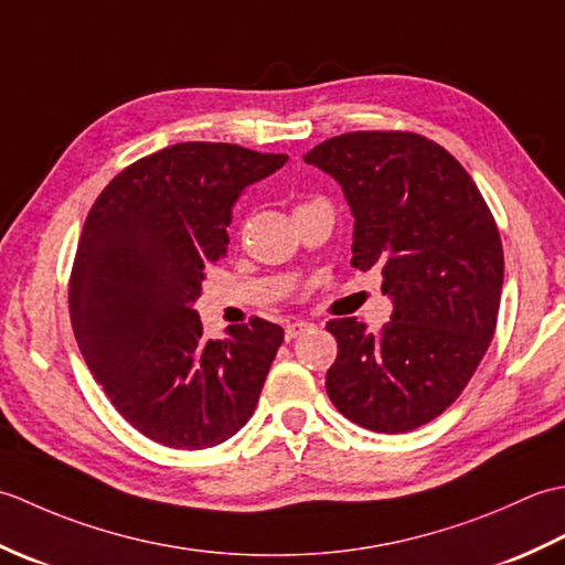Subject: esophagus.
Here are the masks:
<instances>
[{
	"instance_id": "obj_1",
	"label": "esophagus",
	"mask_w": 565,
	"mask_h": 565,
	"mask_svg": "<svg viewBox=\"0 0 565 565\" xmlns=\"http://www.w3.org/2000/svg\"><path fill=\"white\" fill-rule=\"evenodd\" d=\"M310 328H313V322H308V320L286 322V340H294V338H298V334H303Z\"/></svg>"
}]
</instances>
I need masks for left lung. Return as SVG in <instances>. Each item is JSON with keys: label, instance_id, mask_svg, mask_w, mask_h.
Wrapping results in <instances>:
<instances>
[{"label": "left lung", "instance_id": "obj_1", "mask_svg": "<svg viewBox=\"0 0 565 565\" xmlns=\"http://www.w3.org/2000/svg\"><path fill=\"white\" fill-rule=\"evenodd\" d=\"M303 160L342 186L352 267L376 269L393 303L381 332L328 322L330 401L366 429L423 427L459 398L493 340L505 276L493 215L454 154L417 134H344Z\"/></svg>", "mask_w": 565, "mask_h": 565}]
</instances>
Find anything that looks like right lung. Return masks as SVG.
Segmentation results:
<instances>
[{
	"mask_svg": "<svg viewBox=\"0 0 565 565\" xmlns=\"http://www.w3.org/2000/svg\"><path fill=\"white\" fill-rule=\"evenodd\" d=\"M286 160L177 142L114 177L84 221L70 279L79 352L116 411L164 447H215L255 413L284 330L252 318L209 340L194 303L227 255L235 201Z\"/></svg>",
	"mask_w": 565,
	"mask_h": 565,
	"instance_id": "right-lung-1",
	"label": "right lung"
}]
</instances>
